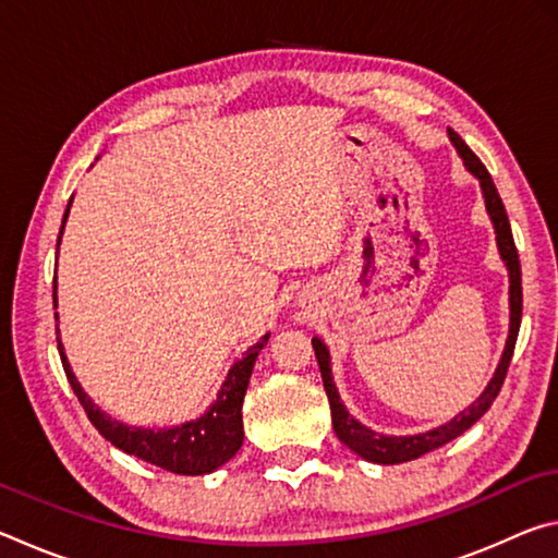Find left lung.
I'll list each match as a JSON object with an SVG mask.
<instances>
[{
	"label": "left lung",
	"instance_id": "8db88e82",
	"mask_svg": "<svg viewBox=\"0 0 558 558\" xmlns=\"http://www.w3.org/2000/svg\"><path fill=\"white\" fill-rule=\"evenodd\" d=\"M448 135L452 140V145H456V149L460 153L462 162H465L470 172L480 179V186H483L489 219H493L495 231H497L499 256H502V260L507 263V270H509V307H512L509 339H507L502 362H499L493 381L487 384L485 393L480 396L475 403L468 405L465 411L458 413L450 423H446V426H440L436 430H428V433H418V436H379V433H374L366 426H362V423L354 421L352 415L347 413L342 401H339L337 386L332 384V369H329L327 347L323 344V339L315 337L313 347H315V356H317V364H319V374H323V384H325V391H327V399H329V409H332V426H335L337 438L342 440L347 448H352L356 456H362L364 460H369V462H379V465H396V462H405V460H415V458L426 456V452L446 446V442H450L452 438H458L460 433H465L472 426V423H477L480 418H483L489 405H493V401L497 399L499 389H502L505 376H507V369H509V362H512V354H514L519 323H522V268H519L517 245H514L512 229H509L505 204H502V199H499L493 177H489L487 167L480 162V157L472 153V149L465 143H462V137L458 135V132L448 130Z\"/></svg>",
	"mask_w": 558,
	"mask_h": 558
}]
</instances>
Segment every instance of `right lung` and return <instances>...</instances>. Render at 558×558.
Returning <instances> with one entry per match:
<instances>
[{"instance_id":"1","label":"right lung","mask_w":558,"mask_h":558,"mask_svg":"<svg viewBox=\"0 0 558 558\" xmlns=\"http://www.w3.org/2000/svg\"><path fill=\"white\" fill-rule=\"evenodd\" d=\"M65 216H69V209L63 214V221ZM61 233H63V226H61ZM59 243H61V235H59ZM53 307H56V278H53ZM268 337L270 335L260 337V342L253 344L248 352L243 354L241 362H235L231 366V372L221 386L219 399H216V403L202 415V418L182 423V426H174V428H132L112 421L110 415L96 409V403L88 399L86 391L81 389V384L75 381L61 342H59V352H61L65 379H69L73 393L78 396L83 411L88 413L90 423L98 428L102 438L110 440L116 448L125 450L128 456L153 462V465L162 468L167 472H177V475H206V472H214L216 468H221L223 462H229L241 448L243 396H245V389H248L253 364H256V356L260 349L268 344Z\"/></svg>"}]
</instances>
